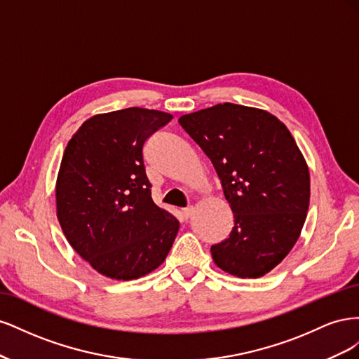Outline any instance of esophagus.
<instances>
[{"label": "esophagus", "mask_w": 359, "mask_h": 359, "mask_svg": "<svg viewBox=\"0 0 359 359\" xmlns=\"http://www.w3.org/2000/svg\"><path fill=\"white\" fill-rule=\"evenodd\" d=\"M193 211H194L193 206H187V208H184V210H182V215H184V219H189V217L193 214Z\"/></svg>", "instance_id": "obj_1"}]
</instances>
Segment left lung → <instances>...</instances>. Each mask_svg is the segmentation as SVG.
I'll use <instances>...</instances> for the list:
<instances>
[{
	"mask_svg": "<svg viewBox=\"0 0 359 359\" xmlns=\"http://www.w3.org/2000/svg\"><path fill=\"white\" fill-rule=\"evenodd\" d=\"M178 123L208 156L233 212L229 238L211 245L215 265L262 277L298 241L310 203L307 163L278 118L233 103L182 115Z\"/></svg>",
	"mask_w": 359,
	"mask_h": 359,
	"instance_id": "1",
	"label": "left lung"
}]
</instances>
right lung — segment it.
Here are the masks:
<instances>
[{"mask_svg": "<svg viewBox=\"0 0 359 359\" xmlns=\"http://www.w3.org/2000/svg\"><path fill=\"white\" fill-rule=\"evenodd\" d=\"M170 119L144 107L94 115L64 151L58 222L74 252L109 278L149 274L175 241L180 222L153 202L144 161L148 137Z\"/></svg>", "mask_w": 359, "mask_h": 359, "instance_id": "1", "label": "right lung"}]
</instances>
